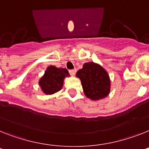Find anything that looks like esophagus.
Wrapping results in <instances>:
<instances>
[{"mask_svg":"<svg viewBox=\"0 0 149 149\" xmlns=\"http://www.w3.org/2000/svg\"><path fill=\"white\" fill-rule=\"evenodd\" d=\"M69 72H70V74L72 75V76H74V75L76 74V72H77V69L70 70H69Z\"/></svg>","mask_w":149,"mask_h":149,"instance_id":"1","label":"esophagus"}]
</instances>
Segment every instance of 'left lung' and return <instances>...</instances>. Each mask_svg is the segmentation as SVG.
<instances>
[{
    "label": "left lung",
    "mask_w": 149,
    "mask_h": 149,
    "mask_svg": "<svg viewBox=\"0 0 149 149\" xmlns=\"http://www.w3.org/2000/svg\"><path fill=\"white\" fill-rule=\"evenodd\" d=\"M80 79L86 97L92 100L104 98L110 92V79L107 72L100 65L93 62L86 63L77 72Z\"/></svg>",
    "instance_id": "1"
}]
</instances>
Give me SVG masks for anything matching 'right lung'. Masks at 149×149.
Wrapping results in <instances>:
<instances>
[{
	"label": "right lung",
	"instance_id": "obj_1",
	"mask_svg": "<svg viewBox=\"0 0 149 149\" xmlns=\"http://www.w3.org/2000/svg\"><path fill=\"white\" fill-rule=\"evenodd\" d=\"M69 76L70 74L67 69L57 68L54 66H50L40 79L39 85L46 95H51L61 89L63 79Z\"/></svg>",
	"mask_w": 149,
	"mask_h": 149
}]
</instances>
